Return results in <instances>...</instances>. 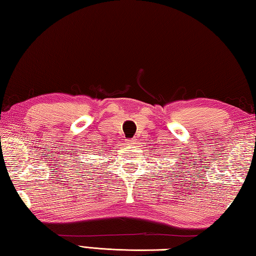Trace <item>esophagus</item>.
<instances>
[{"instance_id":"esophagus-1","label":"esophagus","mask_w":256,"mask_h":256,"mask_svg":"<svg viewBox=\"0 0 256 256\" xmlns=\"http://www.w3.org/2000/svg\"><path fill=\"white\" fill-rule=\"evenodd\" d=\"M128 144H130V146H132V144H136V138H128Z\"/></svg>"}]
</instances>
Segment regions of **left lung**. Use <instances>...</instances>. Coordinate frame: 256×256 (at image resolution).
<instances>
[{
    "label": "left lung",
    "instance_id": "1",
    "mask_svg": "<svg viewBox=\"0 0 256 256\" xmlns=\"http://www.w3.org/2000/svg\"><path fill=\"white\" fill-rule=\"evenodd\" d=\"M176 166H177V164H176Z\"/></svg>",
    "mask_w": 256,
    "mask_h": 256
}]
</instances>
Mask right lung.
<instances>
[{
    "mask_svg": "<svg viewBox=\"0 0 256 256\" xmlns=\"http://www.w3.org/2000/svg\"><path fill=\"white\" fill-rule=\"evenodd\" d=\"M98 151H99V150H98ZM94 154H96V151H94ZM104 154L102 151H99V154ZM82 160H84V158H82V159H78V162H76V164H78L76 166L79 167V170H80V168L84 167V162H82ZM92 166H90V167H92Z\"/></svg>",
    "mask_w": 256,
    "mask_h": 256,
    "instance_id": "add662e5",
    "label": "right lung"
}]
</instances>
